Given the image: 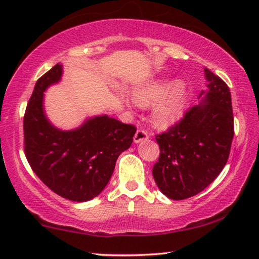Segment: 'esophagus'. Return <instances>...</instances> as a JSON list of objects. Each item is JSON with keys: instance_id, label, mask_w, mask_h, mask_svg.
I'll list each match as a JSON object with an SVG mask.
<instances>
[{"instance_id": "1", "label": "esophagus", "mask_w": 259, "mask_h": 259, "mask_svg": "<svg viewBox=\"0 0 259 259\" xmlns=\"http://www.w3.org/2000/svg\"><path fill=\"white\" fill-rule=\"evenodd\" d=\"M148 138H150V133H148L147 131L138 130L136 134H134L133 140H134V143H136V144H139V143H141V141L147 140Z\"/></svg>"}]
</instances>
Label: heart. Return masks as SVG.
Masks as SVG:
<instances>
[{"mask_svg":"<svg viewBox=\"0 0 259 259\" xmlns=\"http://www.w3.org/2000/svg\"><path fill=\"white\" fill-rule=\"evenodd\" d=\"M187 84L183 80L153 79L138 84L132 91V100L141 107L152 106L151 122L166 128L183 115L187 101Z\"/></svg>","mask_w":259,"mask_h":259,"instance_id":"heart-1","label":"heart"}]
</instances>
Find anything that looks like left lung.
Wrapping results in <instances>:
<instances>
[{"instance_id": "8db88e82", "label": "left lung", "mask_w": 259, "mask_h": 259, "mask_svg": "<svg viewBox=\"0 0 259 259\" xmlns=\"http://www.w3.org/2000/svg\"><path fill=\"white\" fill-rule=\"evenodd\" d=\"M207 90L199 94V105L157 136L160 155L153 166L159 190L173 200L201 192L217 178L229 159L233 139L231 93L224 81L205 68Z\"/></svg>"}]
</instances>
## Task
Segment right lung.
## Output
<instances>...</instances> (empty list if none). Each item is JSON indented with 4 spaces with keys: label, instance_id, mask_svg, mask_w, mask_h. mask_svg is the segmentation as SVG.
Returning a JSON list of instances; mask_svg holds the SVG:
<instances>
[{
    "label": "right lung",
    "instance_id": "obj_1",
    "mask_svg": "<svg viewBox=\"0 0 259 259\" xmlns=\"http://www.w3.org/2000/svg\"><path fill=\"white\" fill-rule=\"evenodd\" d=\"M61 76L62 65L56 63L35 84L23 119L24 152L45 185L81 203L102 192L116 159L132 145L137 128L108 115L87 119L75 130L56 128L45 113L44 92Z\"/></svg>",
    "mask_w": 259,
    "mask_h": 259
}]
</instances>
